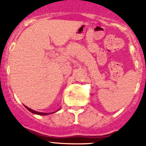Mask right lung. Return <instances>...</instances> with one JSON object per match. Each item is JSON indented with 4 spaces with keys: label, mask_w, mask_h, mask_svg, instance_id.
<instances>
[{
    "label": "right lung",
    "mask_w": 146,
    "mask_h": 146,
    "mask_svg": "<svg viewBox=\"0 0 146 146\" xmlns=\"http://www.w3.org/2000/svg\"><path fill=\"white\" fill-rule=\"evenodd\" d=\"M25 107H26V108L27 109L28 111H30L31 113H35V114H38V115H48V114H51V113H54V112H51V113H43V112H38V111H34V110H33V109L29 108H28V107H26V106H25ZM58 110H59V109H58ZM58 110H57V111H58ZM56 111H55V112H56Z\"/></svg>",
    "instance_id": "1"
}]
</instances>
